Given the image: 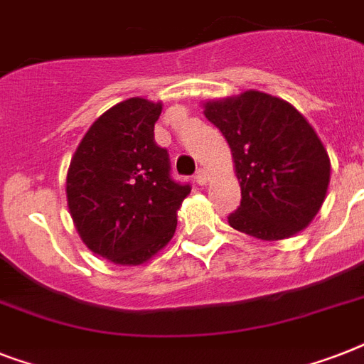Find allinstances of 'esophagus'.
<instances>
[{
	"label": "esophagus",
	"instance_id": "1",
	"mask_svg": "<svg viewBox=\"0 0 364 364\" xmlns=\"http://www.w3.org/2000/svg\"><path fill=\"white\" fill-rule=\"evenodd\" d=\"M194 181L198 183L200 187H204V185H208V181H210V177H208V171H205V170H198V171H196V176H194Z\"/></svg>",
	"mask_w": 364,
	"mask_h": 364
}]
</instances>
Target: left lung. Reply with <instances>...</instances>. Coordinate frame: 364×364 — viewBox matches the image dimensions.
I'll list each match as a JSON object with an SVG mask.
<instances>
[{"label": "left lung", "mask_w": 364, "mask_h": 364, "mask_svg": "<svg viewBox=\"0 0 364 364\" xmlns=\"http://www.w3.org/2000/svg\"><path fill=\"white\" fill-rule=\"evenodd\" d=\"M202 107L227 139L242 188L230 227L264 242L302 232L331 181V159L314 126L294 105L260 90L205 100Z\"/></svg>", "instance_id": "obj_1"}]
</instances>
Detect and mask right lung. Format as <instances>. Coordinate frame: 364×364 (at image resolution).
I'll use <instances>...</instances> for the list:
<instances>
[{
  "label": "right lung",
  "instance_id": "right-lung-1",
  "mask_svg": "<svg viewBox=\"0 0 364 364\" xmlns=\"http://www.w3.org/2000/svg\"><path fill=\"white\" fill-rule=\"evenodd\" d=\"M162 102L128 98L100 115L71 156L65 196L82 243L113 264L139 266L173 238L191 193L171 181L154 143Z\"/></svg>",
  "mask_w": 364,
  "mask_h": 364
}]
</instances>
